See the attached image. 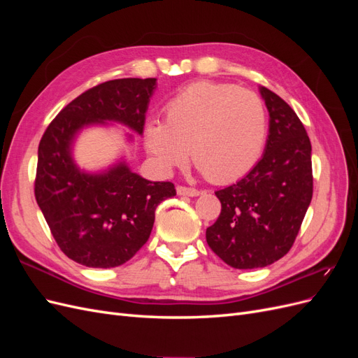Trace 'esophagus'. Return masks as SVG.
I'll list each match as a JSON object with an SVG mask.
<instances>
[{
  "label": "esophagus",
  "mask_w": 358,
  "mask_h": 358,
  "mask_svg": "<svg viewBox=\"0 0 358 358\" xmlns=\"http://www.w3.org/2000/svg\"><path fill=\"white\" fill-rule=\"evenodd\" d=\"M179 196H188V197H197L201 194V191L196 189V188H191V187H185V185H179L176 188Z\"/></svg>",
  "instance_id": "34e87169"
}]
</instances>
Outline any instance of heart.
Wrapping results in <instances>:
<instances>
[{
	"mask_svg": "<svg viewBox=\"0 0 358 358\" xmlns=\"http://www.w3.org/2000/svg\"><path fill=\"white\" fill-rule=\"evenodd\" d=\"M267 140L263 100L231 83L194 82L164 107V124L150 122L145 142L162 169L189 157L213 183H229L251 171Z\"/></svg>",
	"mask_w": 358,
	"mask_h": 358,
	"instance_id": "obj_1",
	"label": "heart"
}]
</instances>
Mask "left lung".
Wrapping results in <instances>:
<instances>
[{"mask_svg":"<svg viewBox=\"0 0 358 358\" xmlns=\"http://www.w3.org/2000/svg\"><path fill=\"white\" fill-rule=\"evenodd\" d=\"M270 115L263 158L233 185L215 191L221 213L206 241L234 268L266 267L294 243L312 200L310 140L296 112L279 95L259 88Z\"/></svg>","mask_w":358,"mask_h":358,"instance_id":"obj_1","label":"left lung"}]
</instances>
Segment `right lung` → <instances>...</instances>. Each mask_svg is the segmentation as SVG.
I'll use <instances>...</instances> for the list:
<instances>
[{
	"mask_svg": "<svg viewBox=\"0 0 358 358\" xmlns=\"http://www.w3.org/2000/svg\"><path fill=\"white\" fill-rule=\"evenodd\" d=\"M157 79H115L69 103L38 145L34 194L61 251L86 267L127 263L152 231L161 201L176 196L171 182L140 178L124 162L99 175L80 171L71 142L80 128L117 121L142 134Z\"/></svg>",
	"mask_w": 358,
	"mask_h": 358,
	"instance_id": "obj_1",
	"label": "right lung"
}]
</instances>
